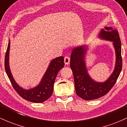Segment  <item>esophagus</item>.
Segmentation results:
<instances>
[{"mask_svg": "<svg viewBox=\"0 0 127 127\" xmlns=\"http://www.w3.org/2000/svg\"><path fill=\"white\" fill-rule=\"evenodd\" d=\"M64 63L65 65H68L70 63V58L68 57H64Z\"/></svg>", "mask_w": 127, "mask_h": 127, "instance_id": "1", "label": "esophagus"}]
</instances>
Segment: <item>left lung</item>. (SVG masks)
<instances>
[{"label": "left lung", "mask_w": 127, "mask_h": 127, "mask_svg": "<svg viewBox=\"0 0 127 127\" xmlns=\"http://www.w3.org/2000/svg\"><path fill=\"white\" fill-rule=\"evenodd\" d=\"M98 37L113 43L116 61L115 68L110 76L104 82H97L90 76L86 65V54L88 47L83 45L73 49L70 56V67L73 74L76 93L85 100H91L106 95L113 87L122 70L121 42L117 30L111 27L101 29Z\"/></svg>", "instance_id": "obj_1"}]
</instances>
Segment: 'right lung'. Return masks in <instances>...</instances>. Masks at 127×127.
<instances>
[{
	"label": "right lung",
	"instance_id": "obj_1",
	"mask_svg": "<svg viewBox=\"0 0 127 127\" xmlns=\"http://www.w3.org/2000/svg\"><path fill=\"white\" fill-rule=\"evenodd\" d=\"M9 50L10 40H9L5 55V67L7 75L15 91L23 98L33 103H42L48 100L52 95L54 84L57 75L60 70L62 69L64 65L63 57H58L54 59H52L50 62L40 83L35 87L26 90L20 87L13 78L9 67Z\"/></svg>",
	"mask_w": 127,
	"mask_h": 127
}]
</instances>
